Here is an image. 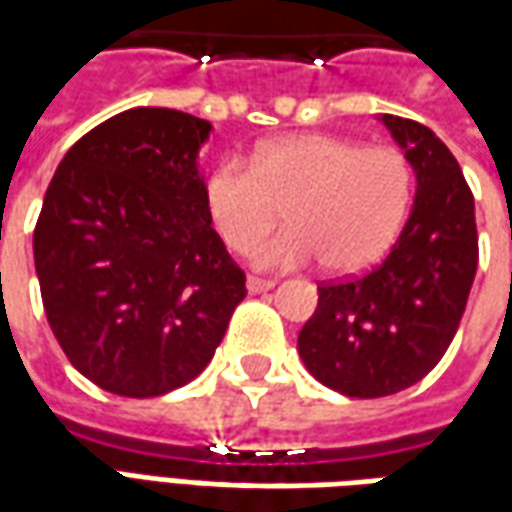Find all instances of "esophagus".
<instances>
[{"mask_svg":"<svg viewBox=\"0 0 512 512\" xmlns=\"http://www.w3.org/2000/svg\"><path fill=\"white\" fill-rule=\"evenodd\" d=\"M277 282L274 280H263V277H249L246 280V288H249V293H263V291H271Z\"/></svg>","mask_w":512,"mask_h":512,"instance_id":"34e87169","label":"esophagus"}]
</instances>
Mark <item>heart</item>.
Wrapping results in <instances>:
<instances>
[{
    "label": "heart",
    "instance_id": "heart-1",
    "mask_svg": "<svg viewBox=\"0 0 512 512\" xmlns=\"http://www.w3.org/2000/svg\"><path fill=\"white\" fill-rule=\"evenodd\" d=\"M413 196V171L393 146L305 132L257 146L252 166L221 160L205 182V205L224 244L244 252L285 216L291 224L252 249L260 268L321 260L330 274L374 266Z\"/></svg>",
    "mask_w": 512,
    "mask_h": 512
}]
</instances>
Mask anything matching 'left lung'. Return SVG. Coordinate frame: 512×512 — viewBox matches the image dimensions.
I'll return each instance as SVG.
<instances>
[{
	"label": "left lung",
	"mask_w": 512,
	"mask_h": 512,
	"mask_svg": "<svg viewBox=\"0 0 512 512\" xmlns=\"http://www.w3.org/2000/svg\"><path fill=\"white\" fill-rule=\"evenodd\" d=\"M416 171L405 230L363 277L318 285L299 355L321 385L355 399L391 396L438 366L477 274L474 196L455 155L418 124L382 113Z\"/></svg>",
	"instance_id": "left-lung-1"
}]
</instances>
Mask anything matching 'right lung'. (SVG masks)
Segmentation results:
<instances>
[{"mask_svg": "<svg viewBox=\"0 0 512 512\" xmlns=\"http://www.w3.org/2000/svg\"><path fill=\"white\" fill-rule=\"evenodd\" d=\"M210 121L132 107L82 135L32 235L49 327L82 377L130 399L213 360L246 277L210 227L199 149Z\"/></svg>", "mask_w": 512, "mask_h": 512, "instance_id": "right-lung-1", "label": "right lung"}]
</instances>
